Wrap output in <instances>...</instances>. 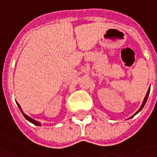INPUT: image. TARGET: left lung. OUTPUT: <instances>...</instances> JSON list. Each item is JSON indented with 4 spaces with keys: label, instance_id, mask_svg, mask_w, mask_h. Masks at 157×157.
<instances>
[{
    "label": "left lung",
    "instance_id": "left-lung-1",
    "mask_svg": "<svg viewBox=\"0 0 157 157\" xmlns=\"http://www.w3.org/2000/svg\"><path fill=\"white\" fill-rule=\"evenodd\" d=\"M149 90H150V89H149V90H148V92H147V95H145V98H144V100H143V104H142V106H141V107H140V109H138L137 112H136V114H135V115H136V114H137V113H139V112H140V111L142 110V109H143V107H144V105H145V103H146V101H147V99H148V97H149ZM135 115H134V116H135ZM131 116V117H130V118H132V117H133V116Z\"/></svg>",
    "mask_w": 157,
    "mask_h": 157
}]
</instances>
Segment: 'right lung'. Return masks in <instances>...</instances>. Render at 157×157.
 Here are the masks:
<instances>
[{"label": "right lung", "mask_w": 157, "mask_h": 157, "mask_svg": "<svg viewBox=\"0 0 157 157\" xmlns=\"http://www.w3.org/2000/svg\"><path fill=\"white\" fill-rule=\"evenodd\" d=\"M17 105H18V107H19L20 110H21V112L22 113V115H23V116H24L25 118H26V119H27V120H28L29 122H32L33 124H35V125H37V126H41V123H40V122H37V121H35V120H34V119H32L31 117H29V116H27L26 114H24V113H23V111H22V109H21V106H20L19 104H18V103H17Z\"/></svg>", "instance_id": "1"}]
</instances>
